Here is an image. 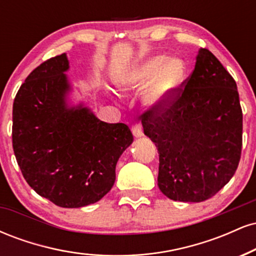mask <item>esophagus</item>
Returning <instances> with one entry per match:
<instances>
[{"label":"esophagus","mask_w":256,"mask_h":256,"mask_svg":"<svg viewBox=\"0 0 256 256\" xmlns=\"http://www.w3.org/2000/svg\"><path fill=\"white\" fill-rule=\"evenodd\" d=\"M131 131H132V134H134V136L136 137V138H140V137H142V136H143L142 128H140V124H134V125H132Z\"/></svg>","instance_id":"esophagus-1"}]
</instances>
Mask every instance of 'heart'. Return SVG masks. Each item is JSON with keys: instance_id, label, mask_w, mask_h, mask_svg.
I'll return each instance as SVG.
<instances>
[{"instance_id": "heart-1", "label": "heart", "mask_w": 256, "mask_h": 256, "mask_svg": "<svg viewBox=\"0 0 256 256\" xmlns=\"http://www.w3.org/2000/svg\"><path fill=\"white\" fill-rule=\"evenodd\" d=\"M185 78V66L177 58H167L164 55L150 56L132 67L119 79L122 91H143L148 88L146 104L148 107H164L179 89Z\"/></svg>"}]
</instances>
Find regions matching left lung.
<instances>
[{
	"label": "left lung",
	"mask_w": 256,
	"mask_h": 256,
	"mask_svg": "<svg viewBox=\"0 0 256 256\" xmlns=\"http://www.w3.org/2000/svg\"><path fill=\"white\" fill-rule=\"evenodd\" d=\"M167 104L142 114L158 152V189L173 201L210 198L236 172L243 116L234 79L208 49Z\"/></svg>",
	"instance_id": "obj_1"
}]
</instances>
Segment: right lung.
<instances>
[{"label":"right lung","mask_w":256,"mask_h":256,"mask_svg":"<svg viewBox=\"0 0 256 256\" xmlns=\"http://www.w3.org/2000/svg\"><path fill=\"white\" fill-rule=\"evenodd\" d=\"M66 54L34 68L13 104V149L25 180L64 208L101 200L116 182L120 155L134 142L128 125L101 122L83 102L70 104Z\"/></svg>","instance_id":"right-lung-1"}]
</instances>
